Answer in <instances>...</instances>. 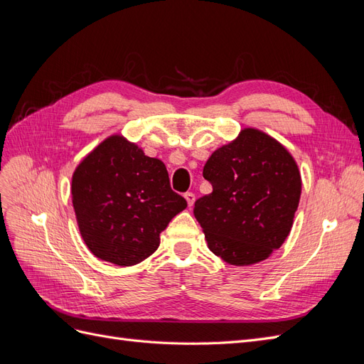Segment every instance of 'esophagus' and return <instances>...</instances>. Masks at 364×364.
Wrapping results in <instances>:
<instances>
[{
  "mask_svg": "<svg viewBox=\"0 0 364 364\" xmlns=\"http://www.w3.org/2000/svg\"><path fill=\"white\" fill-rule=\"evenodd\" d=\"M185 199H186V202H188V206L191 208L196 202V196L193 193H185Z\"/></svg>",
  "mask_w": 364,
  "mask_h": 364,
  "instance_id": "esophagus-1",
  "label": "esophagus"
}]
</instances>
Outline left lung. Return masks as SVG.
<instances>
[{
  "mask_svg": "<svg viewBox=\"0 0 364 364\" xmlns=\"http://www.w3.org/2000/svg\"><path fill=\"white\" fill-rule=\"evenodd\" d=\"M213 193L194 203L208 247L232 266L267 259L289 237L302 181L279 141L246 127L217 149L203 167Z\"/></svg>",
  "mask_w": 364,
  "mask_h": 364,
  "instance_id": "obj_1",
  "label": "left lung"
}]
</instances>
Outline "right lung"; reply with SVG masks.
<instances>
[{
  "mask_svg": "<svg viewBox=\"0 0 364 364\" xmlns=\"http://www.w3.org/2000/svg\"><path fill=\"white\" fill-rule=\"evenodd\" d=\"M71 194L87 249L121 267L149 258L170 220L186 208L164 162L123 135L106 138L77 165Z\"/></svg>",
  "mask_w": 364,
  "mask_h": 364,
  "instance_id": "add662e5",
  "label": "right lung"
}]
</instances>
